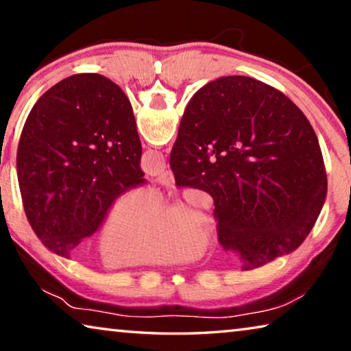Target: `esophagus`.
<instances>
[{
  "label": "esophagus",
  "instance_id": "34e87169",
  "mask_svg": "<svg viewBox=\"0 0 351 351\" xmlns=\"http://www.w3.org/2000/svg\"><path fill=\"white\" fill-rule=\"evenodd\" d=\"M156 181L164 184V186H173L175 176H173V173H171V170H165V171H162L161 175L158 176Z\"/></svg>",
  "mask_w": 351,
  "mask_h": 351
}]
</instances>
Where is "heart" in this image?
<instances>
[{
    "mask_svg": "<svg viewBox=\"0 0 351 351\" xmlns=\"http://www.w3.org/2000/svg\"><path fill=\"white\" fill-rule=\"evenodd\" d=\"M210 223L187 207L161 213L150 193L125 192L110 206L100 228L97 251L106 265L142 266L175 263L198 251L199 229Z\"/></svg>",
    "mask_w": 351,
    "mask_h": 351,
    "instance_id": "heart-1",
    "label": "heart"
}]
</instances>
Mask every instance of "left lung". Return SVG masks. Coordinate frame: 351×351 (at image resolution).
<instances>
[{"label": "left lung", "mask_w": 351, "mask_h": 351, "mask_svg": "<svg viewBox=\"0 0 351 351\" xmlns=\"http://www.w3.org/2000/svg\"><path fill=\"white\" fill-rule=\"evenodd\" d=\"M133 108L114 82L74 74L41 96L23 127L16 170L34 232L62 257L91 237L119 195L144 182Z\"/></svg>", "instance_id": "obj_1"}]
</instances>
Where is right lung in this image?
<instances>
[{
	"mask_svg": "<svg viewBox=\"0 0 351 351\" xmlns=\"http://www.w3.org/2000/svg\"><path fill=\"white\" fill-rule=\"evenodd\" d=\"M176 186L213 198L218 240L260 268L311 232L326 195L316 133L282 91L228 75L195 93L170 153Z\"/></svg>",
	"mask_w": 351,
	"mask_h": 351,
	"instance_id": "1",
	"label": "right lung"
}]
</instances>
